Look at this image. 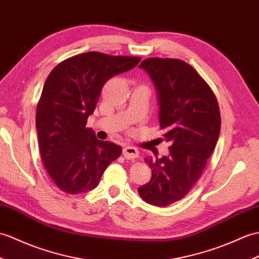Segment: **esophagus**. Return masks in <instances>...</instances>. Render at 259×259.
<instances>
[{"mask_svg": "<svg viewBox=\"0 0 259 259\" xmlns=\"http://www.w3.org/2000/svg\"><path fill=\"white\" fill-rule=\"evenodd\" d=\"M123 157L127 159V160H134L136 158H138V155H139V151L134 147H124L123 148V151H122Z\"/></svg>", "mask_w": 259, "mask_h": 259, "instance_id": "obj_1", "label": "esophagus"}]
</instances>
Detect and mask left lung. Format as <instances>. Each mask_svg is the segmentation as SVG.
I'll return each instance as SVG.
<instances>
[{
    "label": "left lung",
    "instance_id": "left-lung-1",
    "mask_svg": "<svg viewBox=\"0 0 259 259\" xmlns=\"http://www.w3.org/2000/svg\"><path fill=\"white\" fill-rule=\"evenodd\" d=\"M140 68L157 88L161 140L170 143V155L146 159L152 177L138 193L151 205L167 206L188 194L205 169L219 140L220 107L208 83L181 59L151 57Z\"/></svg>",
    "mask_w": 259,
    "mask_h": 259
}]
</instances>
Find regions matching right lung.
Wrapping results in <instances>:
<instances>
[{
  "label": "right lung",
  "mask_w": 259,
  "mask_h": 259,
  "mask_svg": "<svg viewBox=\"0 0 259 259\" xmlns=\"http://www.w3.org/2000/svg\"><path fill=\"white\" fill-rule=\"evenodd\" d=\"M140 61L88 52L65 59L48 75L36 108V130L41 161L59 190L68 194L94 190L120 157L121 147L98 140L86 123L106 81Z\"/></svg>",
  "instance_id": "1"
}]
</instances>
